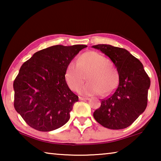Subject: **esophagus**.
<instances>
[{"label":"esophagus","instance_id":"34e87169","mask_svg":"<svg viewBox=\"0 0 161 161\" xmlns=\"http://www.w3.org/2000/svg\"><path fill=\"white\" fill-rule=\"evenodd\" d=\"M79 99L80 100H89V99L88 97H79Z\"/></svg>","mask_w":161,"mask_h":161}]
</instances>
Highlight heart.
Wrapping results in <instances>:
<instances>
[{
  "mask_svg": "<svg viewBox=\"0 0 161 161\" xmlns=\"http://www.w3.org/2000/svg\"><path fill=\"white\" fill-rule=\"evenodd\" d=\"M85 75L88 82L80 91L83 95L108 94L115 89L119 81L118 72L114 64L93 51L82 54L77 62L71 61L65 68V81L73 91L79 90Z\"/></svg>",
  "mask_w": 161,
  "mask_h": 161,
  "instance_id": "1",
  "label": "heart"
}]
</instances>
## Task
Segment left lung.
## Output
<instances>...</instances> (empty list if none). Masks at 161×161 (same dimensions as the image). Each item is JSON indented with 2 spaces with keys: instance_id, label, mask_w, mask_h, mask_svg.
I'll list each match as a JSON object with an SVG mask.
<instances>
[{
  "instance_id": "8db88e82",
  "label": "left lung",
  "mask_w": 161,
  "mask_h": 161,
  "mask_svg": "<svg viewBox=\"0 0 161 161\" xmlns=\"http://www.w3.org/2000/svg\"><path fill=\"white\" fill-rule=\"evenodd\" d=\"M92 47L111 59L119 77L116 90L102 101L101 107L94 112V118L107 129H125L145 111L151 80L142 63L128 50L106 44Z\"/></svg>"
}]
</instances>
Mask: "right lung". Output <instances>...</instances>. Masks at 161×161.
Masks as SVG:
<instances>
[{"instance_id":"1","label":"right lung","mask_w":161,"mask_h":161,"mask_svg":"<svg viewBox=\"0 0 161 161\" xmlns=\"http://www.w3.org/2000/svg\"><path fill=\"white\" fill-rule=\"evenodd\" d=\"M86 47L51 46L35 53L22 65L13 83L14 107L30 126L51 131L69 121L79 98L66 83L65 68Z\"/></svg>"}]
</instances>
